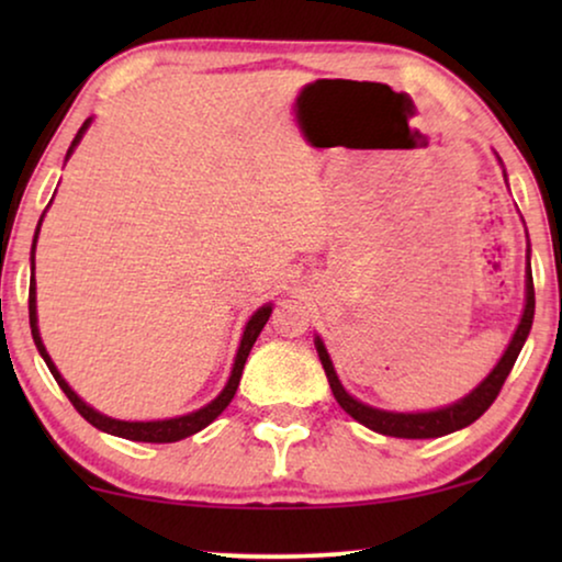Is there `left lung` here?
<instances>
[{"mask_svg":"<svg viewBox=\"0 0 562 562\" xmlns=\"http://www.w3.org/2000/svg\"><path fill=\"white\" fill-rule=\"evenodd\" d=\"M506 176V173H504ZM532 319H535V283H532V271L527 266V304H525V314H521L517 333H514L509 348L504 350V356L498 363L494 366L486 379H483L479 386H475L471 394L460 398V402L442 406V409L435 412H414V414H404V412H383V409H373L358 398H352L348 391L342 389L340 379H337L333 360H329L325 345H322L319 337H314V345H317L322 368H325L329 389L337 398V404L342 406L345 412L350 414L352 419L366 425L373 432L389 435V437H404V440H429V437H442L456 432V429H463L468 425H473L475 419L481 417L483 412L494 404V398L502 391L506 375L512 373L514 363H517V356L521 352V345H525L529 329H532Z\"/></svg>","mask_w":562,"mask_h":562,"instance_id":"obj_1","label":"left lung"}]
</instances>
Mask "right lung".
<instances>
[{
    "mask_svg": "<svg viewBox=\"0 0 562 562\" xmlns=\"http://www.w3.org/2000/svg\"><path fill=\"white\" fill-rule=\"evenodd\" d=\"M89 125H91V117L79 127V133H76L71 148H68V153H66V158L71 156L76 145H79V140L83 137V133H87ZM41 222H43V217H41ZM41 222H37V229H35V237H33V258H30V260H33V271H35V243H37V233H41ZM27 304H30V329H33V340H35V345H37V352H41V356H43L45 366L50 368L53 379L58 381V386L64 389V394L68 396V402H71V404L76 406V412H79L81 417L89 422V425H94L97 429H102V432H106V435H117V437H125V440H135V442H176V440H183V437H189V435H196L199 429H204L206 425H212V422L217 419L220 414L227 409V404L233 402L235 391H237V386H240V375H243L245 360H248L250 348H252V345H256L260 329L266 327V322H268V317H271V310H273L271 304L260 306V310L250 317L248 325H245L240 348H237V356H235L233 373H229L227 386L222 389V394H220L217 398H214V402L202 406V409H196V412H191V414H183V417H173V419H158V422H122V419L104 417V414H99L97 409H91V406H89L87 402H81V398L76 396V391L64 381V375L58 373V368L53 366L48 350H45V345H43V340H41V329H37L35 276H33V279H30V296H27Z\"/></svg>",
    "mask_w": 562,
    "mask_h": 562,
    "instance_id": "add662e5",
    "label": "right lung"
}]
</instances>
